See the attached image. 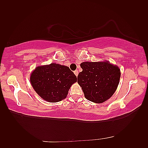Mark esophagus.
<instances>
[{
    "label": "esophagus",
    "instance_id": "1",
    "mask_svg": "<svg viewBox=\"0 0 148 148\" xmlns=\"http://www.w3.org/2000/svg\"><path fill=\"white\" fill-rule=\"evenodd\" d=\"M74 73L75 74V75H76V76H77V75H78V71H77V70H76V71H75L74 72Z\"/></svg>",
    "mask_w": 148,
    "mask_h": 148
}]
</instances>
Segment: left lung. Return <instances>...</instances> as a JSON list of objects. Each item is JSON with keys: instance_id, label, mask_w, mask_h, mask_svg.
Returning a JSON list of instances; mask_svg holds the SVG:
<instances>
[{"instance_id": "left-lung-1", "label": "left lung", "mask_w": 148, "mask_h": 148, "mask_svg": "<svg viewBox=\"0 0 148 148\" xmlns=\"http://www.w3.org/2000/svg\"><path fill=\"white\" fill-rule=\"evenodd\" d=\"M83 69L77 76V83L85 98L95 103L108 100L117 89L120 79V69L109 61L81 63Z\"/></svg>"}]
</instances>
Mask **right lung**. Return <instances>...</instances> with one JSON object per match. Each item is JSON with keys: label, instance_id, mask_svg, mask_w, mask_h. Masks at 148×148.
<instances>
[{"label": "right lung", "instance_id": "right-lung-1", "mask_svg": "<svg viewBox=\"0 0 148 148\" xmlns=\"http://www.w3.org/2000/svg\"><path fill=\"white\" fill-rule=\"evenodd\" d=\"M30 81L42 99L49 102H57L66 98L72 84L77 81V77L67 66L53 63L36 67Z\"/></svg>", "mask_w": 148, "mask_h": 148}]
</instances>
